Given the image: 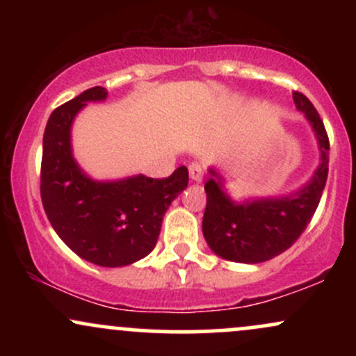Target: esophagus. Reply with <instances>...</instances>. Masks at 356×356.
<instances>
[{
    "instance_id": "34e87169",
    "label": "esophagus",
    "mask_w": 356,
    "mask_h": 356,
    "mask_svg": "<svg viewBox=\"0 0 356 356\" xmlns=\"http://www.w3.org/2000/svg\"><path fill=\"white\" fill-rule=\"evenodd\" d=\"M202 175H204V169L201 164H197V162H192L189 165V177L192 182H201L202 181Z\"/></svg>"
}]
</instances>
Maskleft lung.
<instances>
[{"label":"left lung","instance_id":"obj_1","mask_svg":"<svg viewBox=\"0 0 356 356\" xmlns=\"http://www.w3.org/2000/svg\"><path fill=\"white\" fill-rule=\"evenodd\" d=\"M296 108L312 127L320 150V164L312 179L286 195L234 201L226 179L209 167L202 234L212 252L234 263L257 264L291 248L312 220L328 177L330 142L316 108L303 93H293Z\"/></svg>","mask_w":356,"mask_h":356}]
</instances>
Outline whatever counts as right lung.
Wrapping results in <instances>:
<instances>
[{
    "label": "right lung",
    "instance_id": "right-lung-1",
    "mask_svg": "<svg viewBox=\"0 0 356 356\" xmlns=\"http://www.w3.org/2000/svg\"><path fill=\"white\" fill-rule=\"evenodd\" d=\"M107 95L93 87L53 110L43 136L40 191L53 229L75 254L97 266L122 268L155 248L165 211L187 187L189 172L182 165L167 179L90 177L73 157L72 125L87 104Z\"/></svg>",
    "mask_w": 356,
    "mask_h": 356
}]
</instances>
